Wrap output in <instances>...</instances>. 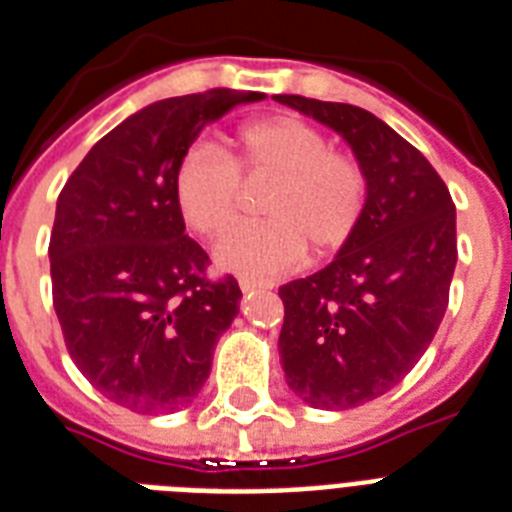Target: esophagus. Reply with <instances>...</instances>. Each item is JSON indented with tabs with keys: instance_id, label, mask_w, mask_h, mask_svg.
<instances>
[{
	"instance_id": "obj_1",
	"label": "esophagus",
	"mask_w": 512,
	"mask_h": 512,
	"mask_svg": "<svg viewBox=\"0 0 512 512\" xmlns=\"http://www.w3.org/2000/svg\"><path fill=\"white\" fill-rule=\"evenodd\" d=\"M239 287H241V292H244V295H249V292H257V289H268V287H271V284H265V281L247 279V276H241Z\"/></svg>"
}]
</instances>
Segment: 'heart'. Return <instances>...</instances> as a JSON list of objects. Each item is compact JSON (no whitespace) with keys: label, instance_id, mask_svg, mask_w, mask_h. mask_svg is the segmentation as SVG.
<instances>
[{"label":"heart","instance_id":"heart-1","mask_svg":"<svg viewBox=\"0 0 512 512\" xmlns=\"http://www.w3.org/2000/svg\"><path fill=\"white\" fill-rule=\"evenodd\" d=\"M241 180L271 183L260 199L268 220L241 225L217 247V265L244 276H276L313 255H335L356 233L366 207L364 167L329 148L327 135L297 116L241 124L231 156L193 143L175 164L172 193L185 225L223 236L241 212Z\"/></svg>","mask_w":512,"mask_h":512}]
</instances>
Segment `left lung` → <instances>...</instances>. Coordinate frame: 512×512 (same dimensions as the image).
Segmentation results:
<instances>
[{
	"label": "left lung",
	"instance_id": "1",
	"mask_svg": "<svg viewBox=\"0 0 512 512\" xmlns=\"http://www.w3.org/2000/svg\"><path fill=\"white\" fill-rule=\"evenodd\" d=\"M276 100L335 130L369 188L335 260L279 289L287 385L305 404L340 412L396 388L436 337L457 265V215L428 159L382 119L348 103Z\"/></svg>",
	"mask_w": 512,
	"mask_h": 512
}]
</instances>
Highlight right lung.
<instances>
[{"label":"right lung","instance_id":"right-lung-1","mask_svg":"<svg viewBox=\"0 0 512 512\" xmlns=\"http://www.w3.org/2000/svg\"><path fill=\"white\" fill-rule=\"evenodd\" d=\"M257 100L225 87L156 100L100 138L60 191L52 305L79 372L124 409L191 404L239 313L236 279L204 276L209 257L185 236L172 175L209 122Z\"/></svg>","mask_w":512,"mask_h":512}]
</instances>
